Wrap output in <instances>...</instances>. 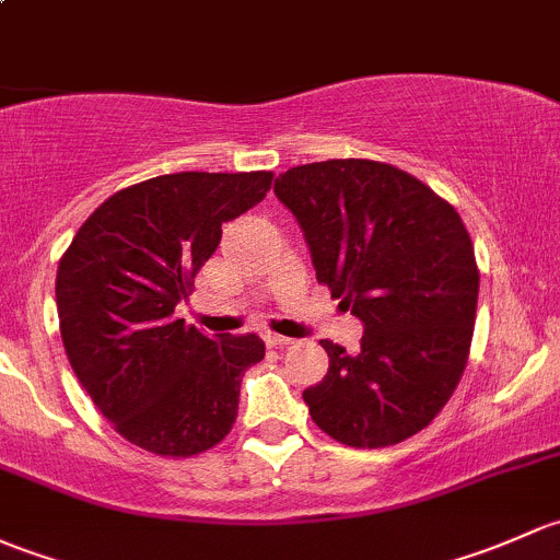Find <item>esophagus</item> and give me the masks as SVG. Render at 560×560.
Masks as SVG:
<instances>
[{
	"mask_svg": "<svg viewBox=\"0 0 560 560\" xmlns=\"http://www.w3.org/2000/svg\"><path fill=\"white\" fill-rule=\"evenodd\" d=\"M264 342H267L269 348H285V345H291L293 339L282 337V334H275V331H264Z\"/></svg>",
	"mask_w": 560,
	"mask_h": 560,
	"instance_id": "esophagus-1",
	"label": "esophagus"
}]
</instances>
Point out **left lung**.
Instances as JSON below:
<instances>
[{
	"label": "left lung",
	"instance_id": "8db88e82",
	"mask_svg": "<svg viewBox=\"0 0 560 560\" xmlns=\"http://www.w3.org/2000/svg\"><path fill=\"white\" fill-rule=\"evenodd\" d=\"M275 194L302 226L318 282L364 323L361 350L320 339L328 372L304 390L331 440L388 447L453 396L469 359L480 272L451 201L369 159L293 166Z\"/></svg>",
	"mask_w": 560,
	"mask_h": 560
}]
</instances>
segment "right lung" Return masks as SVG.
I'll return each instance as SVG.
<instances>
[{"label": "right lung", "instance_id": "1", "mask_svg": "<svg viewBox=\"0 0 560 560\" xmlns=\"http://www.w3.org/2000/svg\"><path fill=\"white\" fill-rule=\"evenodd\" d=\"M272 172H177L102 201L56 272L67 359L124 440L172 458L205 453L232 431L256 334L207 337L177 302L221 242L223 223L256 207Z\"/></svg>", "mask_w": 560, "mask_h": 560}]
</instances>
